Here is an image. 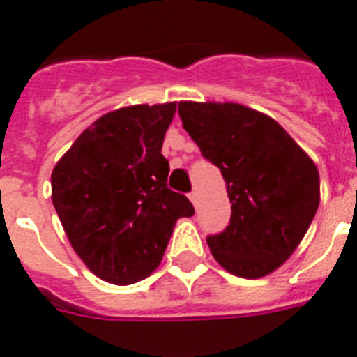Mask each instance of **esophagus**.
Masks as SVG:
<instances>
[{
	"label": "esophagus",
	"mask_w": 357,
	"mask_h": 357,
	"mask_svg": "<svg viewBox=\"0 0 357 357\" xmlns=\"http://www.w3.org/2000/svg\"><path fill=\"white\" fill-rule=\"evenodd\" d=\"M190 201H192L193 204L197 206V202H199V193H197V190H193V192L190 193Z\"/></svg>",
	"instance_id": "obj_1"
}]
</instances>
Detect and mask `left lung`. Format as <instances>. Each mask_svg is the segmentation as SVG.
<instances>
[{"instance_id":"1","label":"left lung","mask_w":357,"mask_h":357,"mask_svg":"<svg viewBox=\"0 0 357 357\" xmlns=\"http://www.w3.org/2000/svg\"><path fill=\"white\" fill-rule=\"evenodd\" d=\"M178 116L232 202L228 227L206 238L213 258L241 278L269 275L315 218L317 167L275 119L238 102L182 101Z\"/></svg>"}]
</instances>
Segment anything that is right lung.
Wrapping results in <instances>:
<instances>
[{"instance_id":"add662e5","label":"right lung","mask_w":357,"mask_h":357,"mask_svg":"<svg viewBox=\"0 0 357 357\" xmlns=\"http://www.w3.org/2000/svg\"><path fill=\"white\" fill-rule=\"evenodd\" d=\"M176 102L134 105L93 121L51 173V199L79 258L127 286L160 265L178 218L195 210L167 188L162 155Z\"/></svg>"}]
</instances>
